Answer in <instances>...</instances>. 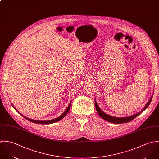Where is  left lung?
Instances as JSON below:
<instances>
[{"instance_id":"1","label":"left lung","mask_w":159,"mask_h":159,"mask_svg":"<svg viewBox=\"0 0 159 159\" xmlns=\"http://www.w3.org/2000/svg\"><path fill=\"white\" fill-rule=\"evenodd\" d=\"M152 96H151V99H149V101H148V102L146 104V105L145 106V107H144V109H143V110L141 111V112H139L138 113L134 114V115H133V116H129V117H112V116H110L109 115H107L106 114H105L101 110V109L99 107L98 105L97 104V102L96 101H95V107L97 111V112L98 114V115L102 118L104 120L107 121V122H112V123H114V124H124V123H127V122H129L130 121H131L132 120H133L134 118H136L137 116H138L140 114H141L148 107V106L149 105V104L151 103V101H152Z\"/></svg>"}]
</instances>
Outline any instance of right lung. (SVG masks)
I'll return each mask as SVG.
<instances>
[{
	"instance_id": "add662e5",
	"label": "right lung",
	"mask_w": 159,
	"mask_h": 159,
	"mask_svg": "<svg viewBox=\"0 0 159 159\" xmlns=\"http://www.w3.org/2000/svg\"><path fill=\"white\" fill-rule=\"evenodd\" d=\"M70 105H71V103H70L69 104V105L68 106V107L66 108V111L64 112L63 114L61 116H60V117H57V118H56V119H52V120H45V121H40V120H33V119H29V118H27L26 117H25V116H23L22 114H21L20 113V114L24 117V118H25L26 119H27L28 120H29V121H30V122H33V123H35V124H53V123H55V122H58V121H60V120H61L68 113V112H69V109H70ZM13 107V108L16 110V109L14 107V106H12Z\"/></svg>"
}]
</instances>
